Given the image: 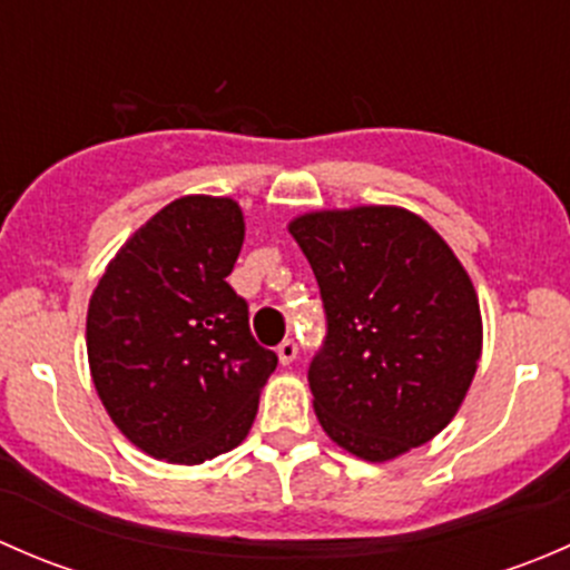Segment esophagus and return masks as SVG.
<instances>
[{"mask_svg": "<svg viewBox=\"0 0 570 570\" xmlns=\"http://www.w3.org/2000/svg\"><path fill=\"white\" fill-rule=\"evenodd\" d=\"M297 358V342L295 338H284V342L278 344V361L281 364H292V361Z\"/></svg>", "mask_w": 570, "mask_h": 570, "instance_id": "esophagus-1", "label": "esophagus"}]
</instances>
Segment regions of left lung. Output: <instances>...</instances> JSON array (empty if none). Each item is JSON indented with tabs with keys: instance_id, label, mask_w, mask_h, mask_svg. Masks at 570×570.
<instances>
[{
	"instance_id": "obj_1",
	"label": "left lung",
	"mask_w": 570,
	"mask_h": 570,
	"mask_svg": "<svg viewBox=\"0 0 570 570\" xmlns=\"http://www.w3.org/2000/svg\"><path fill=\"white\" fill-rule=\"evenodd\" d=\"M289 234L327 320L308 366L322 430L370 463L428 444L461 407L482 353L480 301L463 264L400 206L308 212Z\"/></svg>"
}]
</instances>
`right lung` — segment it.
<instances>
[{
  "label": "right lung",
  "instance_id": "add662e5",
  "mask_svg": "<svg viewBox=\"0 0 570 570\" xmlns=\"http://www.w3.org/2000/svg\"><path fill=\"white\" fill-rule=\"evenodd\" d=\"M243 239L237 200L184 195L126 239L90 295L96 392L157 461L195 465L243 444L278 366L226 281Z\"/></svg>",
  "mask_w": 570,
  "mask_h": 570
}]
</instances>
